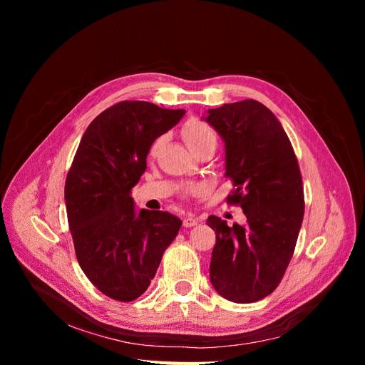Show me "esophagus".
Returning a JSON list of instances; mask_svg holds the SVG:
<instances>
[{"instance_id":"34e87169","label":"esophagus","mask_w":365,"mask_h":365,"mask_svg":"<svg viewBox=\"0 0 365 365\" xmlns=\"http://www.w3.org/2000/svg\"><path fill=\"white\" fill-rule=\"evenodd\" d=\"M197 222H200V219L195 217V216H192V215H189V216H185V217H184V220H182V225H184L185 228H190V227L197 225Z\"/></svg>"}]
</instances>
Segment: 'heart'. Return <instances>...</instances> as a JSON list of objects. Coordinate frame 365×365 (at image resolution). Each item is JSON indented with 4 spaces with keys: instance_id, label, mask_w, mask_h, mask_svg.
<instances>
[{
    "instance_id": "b5f03b06",
    "label": "heart",
    "mask_w": 365,
    "mask_h": 365,
    "mask_svg": "<svg viewBox=\"0 0 365 365\" xmlns=\"http://www.w3.org/2000/svg\"><path fill=\"white\" fill-rule=\"evenodd\" d=\"M181 137L184 143L187 145L193 153L200 152L205 148H216L217 145V132L210 126L205 121L200 118H190L187 120L184 126L181 128ZM160 146V140L153 141V145L150 146V155H155ZM200 187H189L185 190V195H196L200 193Z\"/></svg>"
}]
</instances>
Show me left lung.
<instances>
[{"label": "left lung", "instance_id": "left-lung-1", "mask_svg": "<svg viewBox=\"0 0 365 365\" xmlns=\"http://www.w3.org/2000/svg\"><path fill=\"white\" fill-rule=\"evenodd\" d=\"M205 120L225 141V169L247 227L217 216L210 280L219 295L252 303L280 284L292 259L304 215L303 181L291 141L269 109L252 98L208 109Z\"/></svg>", "mask_w": 365, "mask_h": 365}]
</instances>
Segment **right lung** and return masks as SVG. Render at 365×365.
<instances>
[{"label":"right lung","instance_id":"right-lung-1","mask_svg":"<svg viewBox=\"0 0 365 365\" xmlns=\"http://www.w3.org/2000/svg\"><path fill=\"white\" fill-rule=\"evenodd\" d=\"M184 114L141 101L109 106L86 128L67 173L65 204L77 262L113 300L134 302L149 288L182 225L160 210L135 215L130 192L146 170L152 143Z\"/></svg>","mask_w":365,"mask_h":365}]
</instances>
